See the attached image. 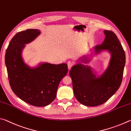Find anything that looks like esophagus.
<instances>
[{
    "mask_svg": "<svg viewBox=\"0 0 131 131\" xmlns=\"http://www.w3.org/2000/svg\"><path fill=\"white\" fill-rule=\"evenodd\" d=\"M67 64H68V69L70 70L71 68V67H72L73 63H71V61H68V63H67Z\"/></svg>",
    "mask_w": 131,
    "mask_h": 131,
    "instance_id": "1",
    "label": "esophagus"
}]
</instances>
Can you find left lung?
I'll return each instance as SVG.
<instances>
[{"instance_id":"left-lung-1","label":"left lung","mask_w":131,"mask_h":131,"mask_svg":"<svg viewBox=\"0 0 131 131\" xmlns=\"http://www.w3.org/2000/svg\"><path fill=\"white\" fill-rule=\"evenodd\" d=\"M104 34V42L94 48L96 53L104 50L111 53L109 67L101 77L97 78L90 67L81 63L73 66L70 71L75 97L85 106H96L106 102L119 89L122 82L125 52L113 31L105 30Z\"/></svg>"}]
</instances>
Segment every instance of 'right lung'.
<instances>
[{"mask_svg":"<svg viewBox=\"0 0 131 131\" xmlns=\"http://www.w3.org/2000/svg\"><path fill=\"white\" fill-rule=\"evenodd\" d=\"M40 31L27 29L18 32L6 49L5 64L11 88L20 99L35 106H45L53 101L60 82L68 72L66 63H44L35 68L24 63L22 51L25 44L34 40Z\"/></svg>","mask_w":131,"mask_h":131,"instance_id":"obj_1","label":"right lung"}]
</instances>
